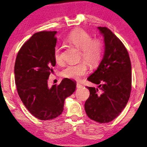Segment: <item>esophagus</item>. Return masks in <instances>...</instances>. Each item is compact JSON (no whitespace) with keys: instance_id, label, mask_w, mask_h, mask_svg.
<instances>
[{"instance_id":"esophagus-1","label":"esophagus","mask_w":147,"mask_h":147,"mask_svg":"<svg viewBox=\"0 0 147 147\" xmlns=\"http://www.w3.org/2000/svg\"><path fill=\"white\" fill-rule=\"evenodd\" d=\"M83 87V86L81 85L80 83H77V88H82Z\"/></svg>"}]
</instances>
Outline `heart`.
Returning <instances> with one entry per match:
<instances>
[{
    "label": "heart",
    "instance_id": "1",
    "mask_svg": "<svg viewBox=\"0 0 147 147\" xmlns=\"http://www.w3.org/2000/svg\"><path fill=\"white\" fill-rule=\"evenodd\" d=\"M66 41L80 49V58H83L91 67H95L100 62L103 51V43L100 39L92 38L89 32L78 28L68 35ZM54 58L57 64H61L63 60L61 49L58 46L54 49ZM87 71V64L83 61L67 66L62 71V75L66 78L78 80L85 75Z\"/></svg>",
    "mask_w": 147,
    "mask_h": 147
}]
</instances>
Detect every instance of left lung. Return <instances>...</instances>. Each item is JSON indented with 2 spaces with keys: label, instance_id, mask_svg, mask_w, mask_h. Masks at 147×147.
I'll return each mask as SVG.
<instances>
[{
  "label": "left lung",
  "instance_id": "8db88e82",
  "mask_svg": "<svg viewBox=\"0 0 147 147\" xmlns=\"http://www.w3.org/2000/svg\"><path fill=\"white\" fill-rule=\"evenodd\" d=\"M104 38L105 52L97 69L88 81L99 85V89L87 88L90 95L85 103L88 117L99 123L116 118L130 98L132 88V68L124 45L110 29L98 27Z\"/></svg>",
  "mask_w": 147,
  "mask_h": 147
}]
</instances>
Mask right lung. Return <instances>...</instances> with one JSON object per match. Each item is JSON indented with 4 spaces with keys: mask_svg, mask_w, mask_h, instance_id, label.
I'll return each instance as SVG.
<instances>
[{
    "mask_svg": "<svg viewBox=\"0 0 147 147\" xmlns=\"http://www.w3.org/2000/svg\"><path fill=\"white\" fill-rule=\"evenodd\" d=\"M56 31L36 33L24 43L15 64V81L19 96L33 116L41 120L57 118L64 100L74 93L76 83L65 78L50 88L48 80L56 65L54 49Z\"/></svg>",
    "mask_w": 147,
    "mask_h": 147,
    "instance_id": "add662e5",
    "label": "right lung"
}]
</instances>
